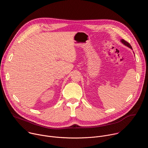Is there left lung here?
I'll return each instance as SVG.
<instances>
[{
	"instance_id": "left-lung-1",
	"label": "left lung",
	"mask_w": 148,
	"mask_h": 148,
	"mask_svg": "<svg viewBox=\"0 0 148 148\" xmlns=\"http://www.w3.org/2000/svg\"><path fill=\"white\" fill-rule=\"evenodd\" d=\"M121 43H123L125 46H127V47H128L129 48H130L131 49H132V47H131V46L130 45V43H128L127 41H126L125 40H124L123 39H122V40H121Z\"/></svg>"
}]
</instances>
